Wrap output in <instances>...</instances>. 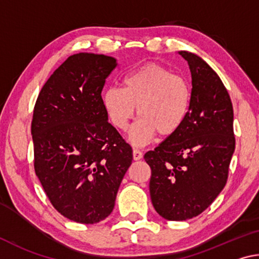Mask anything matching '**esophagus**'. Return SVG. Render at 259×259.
I'll list each match as a JSON object with an SVG mask.
<instances>
[{"label": "esophagus", "instance_id": "obj_1", "mask_svg": "<svg viewBox=\"0 0 259 259\" xmlns=\"http://www.w3.org/2000/svg\"><path fill=\"white\" fill-rule=\"evenodd\" d=\"M133 156H134L135 161H138L143 157V153L140 152L139 150H136V148H135V150L133 151Z\"/></svg>", "mask_w": 259, "mask_h": 259}]
</instances>
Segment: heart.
I'll list each match as a JSON object with an SVG mask.
<instances>
[{
  "mask_svg": "<svg viewBox=\"0 0 259 259\" xmlns=\"http://www.w3.org/2000/svg\"><path fill=\"white\" fill-rule=\"evenodd\" d=\"M103 105L114 126L124 129L137 107L139 119L131 126L129 139L144 145L154 138L176 134L191 111L192 87L185 77L159 64H145L126 74L123 88L108 87Z\"/></svg>",
  "mask_w": 259,
  "mask_h": 259,
  "instance_id": "heart-1",
  "label": "heart"
}]
</instances>
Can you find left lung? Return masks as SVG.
Listing matches in <instances>:
<instances>
[{"label": "left lung", "instance_id": "1", "mask_svg": "<svg viewBox=\"0 0 259 259\" xmlns=\"http://www.w3.org/2000/svg\"><path fill=\"white\" fill-rule=\"evenodd\" d=\"M178 54L191 71L190 114L176 134L144 156L152 170L153 207L168 221L196 217L213 202L235 150L233 106L221 77L198 55Z\"/></svg>", "mask_w": 259, "mask_h": 259}]
</instances>
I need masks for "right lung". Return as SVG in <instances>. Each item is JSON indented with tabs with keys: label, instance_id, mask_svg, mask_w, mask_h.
I'll return each instance as SVG.
<instances>
[{
	"label": "right lung",
	"instance_id": "obj_1",
	"mask_svg": "<svg viewBox=\"0 0 259 259\" xmlns=\"http://www.w3.org/2000/svg\"><path fill=\"white\" fill-rule=\"evenodd\" d=\"M117 66L105 55H73L43 85L34 107V168L57 211L81 224L111 214L133 150L108 123L102 91Z\"/></svg>",
	"mask_w": 259,
	"mask_h": 259
}]
</instances>
